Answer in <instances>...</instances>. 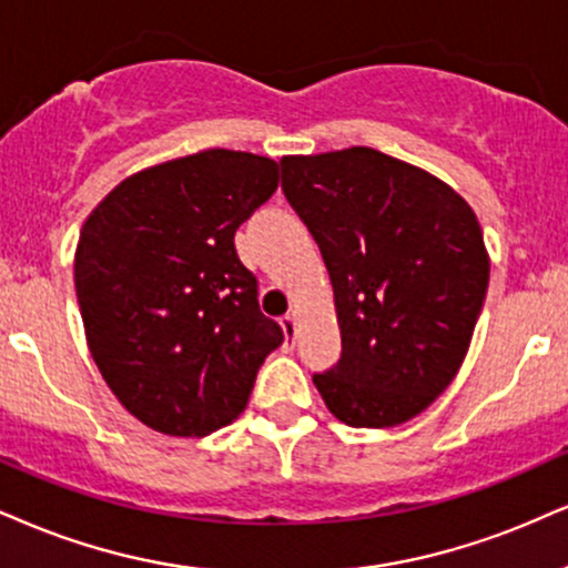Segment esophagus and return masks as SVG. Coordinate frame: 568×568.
I'll return each instance as SVG.
<instances>
[{"label": "esophagus", "instance_id": "34e87169", "mask_svg": "<svg viewBox=\"0 0 568 568\" xmlns=\"http://www.w3.org/2000/svg\"><path fill=\"white\" fill-rule=\"evenodd\" d=\"M282 328H284L286 339H292V342L297 339V318H295V313H292V316H284L282 318Z\"/></svg>", "mask_w": 568, "mask_h": 568}]
</instances>
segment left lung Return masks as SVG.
Masks as SVG:
<instances>
[{
    "instance_id": "8db88e82",
    "label": "left lung",
    "mask_w": 568,
    "mask_h": 568,
    "mask_svg": "<svg viewBox=\"0 0 568 568\" xmlns=\"http://www.w3.org/2000/svg\"><path fill=\"white\" fill-rule=\"evenodd\" d=\"M282 189L324 255L342 355L313 374L355 429L405 424L458 374L489 257L460 194L371 146L282 158Z\"/></svg>"
}]
</instances>
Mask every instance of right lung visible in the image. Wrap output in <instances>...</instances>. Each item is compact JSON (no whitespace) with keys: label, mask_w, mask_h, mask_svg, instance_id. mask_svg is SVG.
Here are the masks:
<instances>
[{"label":"right lung","mask_w":568,"mask_h":568,"mask_svg":"<svg viewBox=\"0 0 568 568\" xmlns=\"http://www.w3.org/2000/svg\"><path fill=\"white\" fill-rule=\"evenodd\" d=\"M276 186L271 158L205 150L121 181L83 223L75 295L91 358L150 429L205 437L236 422L284 342L234 247Z\"/></svg>","instance_id":"right-lung-1"}]
</instances>
